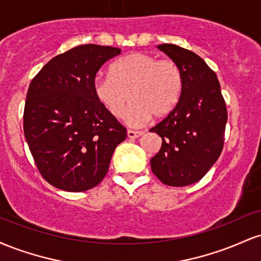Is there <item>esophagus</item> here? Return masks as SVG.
<instances>
[{
	"instance_id": "1",
	"label": "esophagus",
	"mask_w": 261,
	"mask_h": 261,
	"mask_svg": "<svg viewBox=\"0 0 261 261\" xmlns=\"http://www.w3.org/2000/svg\"><path fill=\"white\" fill-rule=\"evenodd\" d=\"M142 135V131H135V130H127V137L128 139H136Z\"/></svg>"
}]
</instances>
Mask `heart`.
I'll use <instances>...</instances> for the list:
<instances>
[{"label":"heart","mask_w":261,"mask_h":261,"mask_svg":"<svg viewBox=\"0 0 261 261\" xmlns=\"http://www.w3.org/2000/svg\"><path fill=\"white\" fill-rule=\"evenodd\" d=\"M184 91V73L170 59L147 53H133L112 66V74L93 80L95 98L113 116L125 113V120L140 125L149 118L163 119L175 109Z\"/></svg>","instance_id":"heart-1"}]
</instances>
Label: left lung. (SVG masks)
<instances>
[{"label": "left lung", "instance_id": "obj_1", "mask_svg": "<svg viewBox=\"0 0 261 261\" xmlns=\"http://www.w3.org/2000/svg\"><path fill=\"white\" fill-rule=\"evenodd\" d=\"M184 73L179 104L149 131L162 137L151 169L163 184L187 187L199 181L223 149L226 101L216 73L195 53L174 44L158 46Z\"/></svg>", "mask_w": 261, "mask_h": 261}]
</instances>
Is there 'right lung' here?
<instances>
[{
	"label": "right lung",
	"instance_id": "obj_1",
	"mask_svg": "<svg viewBox=\"0 0 261 261\" xmlns=\"http://www.w3.org/2000/svg\"><path fill=\"white\" fill-rule=\"evenodd\" d=\"M118 47L86 44L55 56L32 80L23 128L35 166L53 187L86 191L107 175L126 128L95 98L93 80Z\"/></svg>",
	"mask_w": 261,
	"mask_h": 261
}]
</instances>
